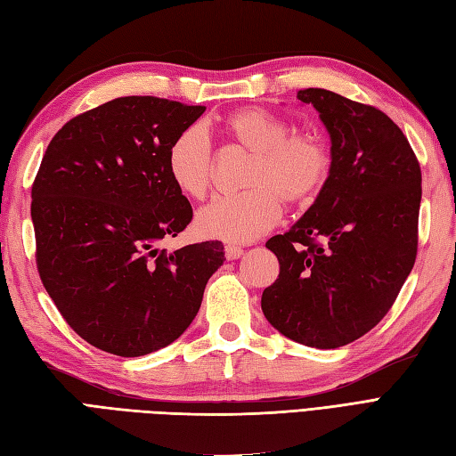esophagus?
<instances>
[{
    "label": "esophagus",
    "mask_w": 456,
    "mask_h": 456,
    "mask_svg": "<svg viewBox=\"0 0 456 456\" xmlns=\"http://www.w3.org/2000/svg\"><path fill=\"white\" fill-rule=\"evenodd\" d=\"M224 255L228 261H234V259H240L243 255V249L240 246H234V243H228V246L224 248Z\"/></svg>",
    "instance_id": "esophagus-1"
}]
</instances>
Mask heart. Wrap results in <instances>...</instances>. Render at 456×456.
<instances>
[{"label":"heart","mask_w":456,"mask_h":456,"mask_svg":"<svg viewBox=\"0 0 456 456\" xmlns=\"http://www.w3.org/2000/svg\"><path fill=\"white\" fill-rule=\"evenodd\" d=\"M228 141L251 152L240 195L216 197L195 215L201 238L251 241L271 230L282 215L281 197L288 203H305L323 190L332 154L317 131H292L288 119L261 106L236 110L220 121ZM177 191L203 199L213 185L215 157L207 133L191 126L174 139L166 157Z\"/></svg>","instance_id":"b5f03b06"}]
</instances>
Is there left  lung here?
Instances as JSON below:
<instances>
[{
    "mask_svg": "<svg viewBox=\"0 0 456 456\" xmlns=\"http://www.w3.org/2000/svg\"><path fill=\"white\" fill-rule=\"evenodd\" d=\"M330 135L332 168L307 213L266 241L281 265L266 321L305 346L338 348L393 307L418 253L421 170L404 133L375 106L304 88Z\"/></svg>",
    "mask_w": 456,
    "mask_h": 456,
    "instance_id": "8db88e82",
    "label": "left lung"
}]
</instances>
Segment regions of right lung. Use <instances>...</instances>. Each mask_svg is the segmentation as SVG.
<instances>
[{
  "instance_id": "right-lung-1",
  "label": "right lung",
  "mask_w": 456,
  "mask_h": 456,
  "mask_svg": "<svg viewBox=\"0 0 456 456\" xmlns=\"http://www.w3.org/2000/svg\"><path fill=\"white\" fill-rule=\"evenodd\" d=\"M205 112L157 96H121L69 119L32 183L37 266L68 325L93 346L137 358L191 325L222 241L175 251L193 218L170 180L174 139Z\"/></svg>"
}]
</instances>
